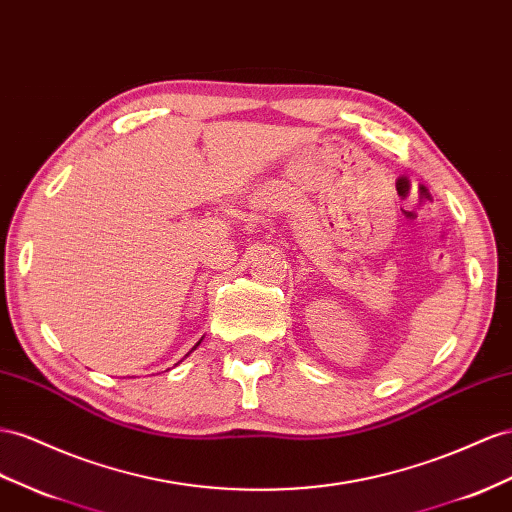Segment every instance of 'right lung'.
Here are the masks:
<instances>
[{
  "instance_id": "obj_1",
  "label": "right lung",
  "mask_w": 512,
  "mask_h": 512,
  "mask_svg": "<svg viewBox=\"0 0 512 512\" xmlns=\"http://www.w3.org/2000/svg\"><path fill=\"white\" fill-rule=\"evenodd\" d=\"M198 344H200V342H198ZM198 344H196V347H198ZM196 347H193V349H196Z\"/></svg>"
}]
</instances>
